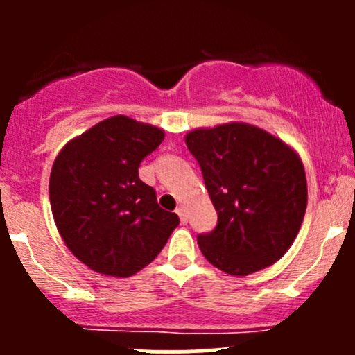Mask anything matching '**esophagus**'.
Segmentation results:
<instances>
[{
    "instance_id": "obj_1",
    "label": "esophagus",
    "mask_w": 355,
    "mask_h": 355,
    "mask_svg": "<svg viewBox=\"0 0 355 355\" xmlns=\"http://www.w3.org/2000/svg\"><path fill=\"white\" fill-rule=\"evenodd\" d=\"M177 214H178V218H180V221L182 223H187V211H185V207L184 206H180V207H177Z\"/></svg>"
}]
</instances>
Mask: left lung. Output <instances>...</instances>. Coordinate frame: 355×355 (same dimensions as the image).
<instances>
[{"label":"left lung","instance_id":"8db88e82","mask_svg":"<svg viewBox=\"0 0 355 355\" xmlns=\"http://www.w3.org/2000/svg\"><path fill=\"white\" fill-rule=\"evenodd\" d=\"M218 223L198 235L218 270L245 275L277 263L295 241L307 206L302 161L285 142L247 123L189 132Z\"/></svg>","mask_w":355,"mask_h":355}]
</instances>
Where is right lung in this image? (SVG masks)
I'll return each mask as SVG.
<instances>
[{"label":"right lung","mask_w":355,"mask_h":355,"mask_svg":"<svg viewBox=\"0 0 355 355\" xmlns=\"http://www.w3.org/2000/svg\"><path fill=\"white\" fill-rule=\"evenodd\" d=\"M164 134L127 116L99 121L53 164L49 202L60 235L91 270L127 278L161 252L180 220L157 206L139 166Z\"/></svg>","instance_id":"1"}]
</instances>
